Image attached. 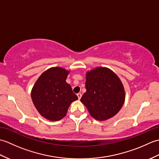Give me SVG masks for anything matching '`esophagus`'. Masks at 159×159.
<instances>
[{"mask_svg":"<svg viewBox=\"0 0 159 159\" xmlns=\"http://www.w3.org/2000/svg\"><path fill=\"white\" fill-rule=\"evenodd\" d=\"M77 96H78V98H79V100L81 98V96H82V94L80 93H77Z\"/></svg>","mask_w":159,"mask_h":159,"instance_id":"esophagus-1","label":"esophagus"}]
</instances>
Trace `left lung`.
Here are the masks:
<instances>
[{
  "label": "left lung",
  "instance_id": "obj_1",
  "mask_svg": "<svg viewBox=\"0 0 159 159\" xmlns=\"http://www.w3.org/2000/svg\"><path fill=\"white\" fill-rule=\"evenodd\" d=\"M85 88L80 101L94 119L105 121L119 112L125 102V90L120 78L105 67L87 72Z\"/></svg>",
  "mask_w": 159,
  "mask_h": 159
}]
</instances>
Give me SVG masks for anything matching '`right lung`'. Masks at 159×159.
Instances as JSON below:
<instances>
[{
    "label": "right lung",
    "mask_w": 159,
    "mask_h": 159,
    "mask_svg": "<svg viewBox=\"0 0 159 159\" xmlns=\"http://www.w3.org/2000/svg\"><path fill=\"white\" fill-rule=\"evenodd\" d=\"M70 71L52 67L44 71L31 90L33 104L41 116L50 121H59L66 116L67 109L78 97L66 79Z\"/></svg>",
    "instance_id": "obj_1"
}]
</instances>
